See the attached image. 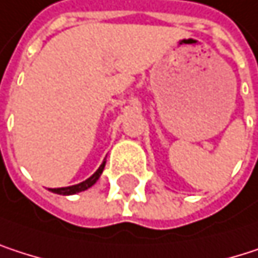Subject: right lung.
<instances>
[{
    "label": "right lung",
    "mask_w": 258,
    "mask_h": 258,
    "mask_svg": "<svg viewBox=\"0 0 258 258\" xmlns=\"http://www.w3.org/2000/svg\"><path fill=\"white\" fill-rule=\"evenodd\" d=\"M103 168H105V162H102V165L99 167V170H97L91 177H88L87 180H84V182H81V183H78V185H73V186H67V188H54V189H51V191L55 194H60V195H72V194L85 191V189H88L90 186H93V185L97 182V179L100 177Z\"/></svg>",
    "instance_id": "add662e5"
}]
</instances>
